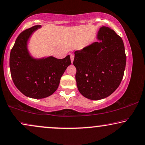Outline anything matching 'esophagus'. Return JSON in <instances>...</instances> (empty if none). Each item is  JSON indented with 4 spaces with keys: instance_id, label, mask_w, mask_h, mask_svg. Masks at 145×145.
<instances>
[{
    "instance_id": "obj_1",
    "label": "esophagus",
    "mask_w": 145,
    "mask_h": 145,
    "mask_svg": "<svg viewBox=\"0 0 145 145\" xmlns=\"http://www.w3.org/2000/svg\"><path fill=\"white\" fill-rule=\"evenodd\" d=\"M74 56L73 55V54H71V62H72V63H73V61H74Z\"/></svg>"
}]
</instances>
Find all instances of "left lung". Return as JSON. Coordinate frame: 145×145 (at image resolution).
<instances>
[{"label": "left lung", "mask_w": 145, "mask_h": 145, "mask_svg": "<svg viewBox=\"0 0 145 145\" xmlns=\"http://www.w3.org/2000/svg\"><path fill=\"white\" fill-rule=\"evenodd\" d=\"M97 42L74 52L73 65L78 91L91 100L110 96L121 84L127 56L123 41L113 30L101 27Z\"/></svg>", "instance_id": "1"}]
</instances>
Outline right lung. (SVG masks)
<instances>
[{
    "label": "right lung",
    "instance_id": "add662e5",
    "mask_svg": "<svg viewBox=\"0 0 145 145\" xmlns=\"http://www.w3.org/2000/svg\"><path fill=\"white\" fill-rule=\"evenodd\" d=\"M40 25L34 26L18 35L10 54L11 76L16 87L26 97L44 99L52 95L60 80L71 65L70 56L63 59L52 56L35 58L28 48L33 34Z\"/></svg>",
    "mask_w": 145,
    "mask_h": 145
}]
</instances>
